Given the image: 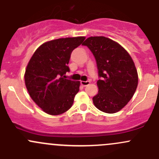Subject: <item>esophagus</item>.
Returning a JSON list of instances; mask_svg holds the SVG:
<instances>
[{
  "label": "esophagus",
  "instance_id": "1",
  "mask_svg": "<svg viewBox=\"0 0 159 159\" xmlns=\"http://www.w3.org/2000/svg\"><path fill=\"white\" fill-rule=\"evenodd\" d=\"M81 85L84 86V87H85V86H88L90 84V81H81Z\"/></svg>",
  "mask_w": 159,
  "mask_h": 159
}]
</instances>
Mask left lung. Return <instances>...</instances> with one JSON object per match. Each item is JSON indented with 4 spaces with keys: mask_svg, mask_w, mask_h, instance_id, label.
<instances>
[{
    "mask_svg": "<svg viewBox=\"0 0 159 159\" xmlns=\"http://www.w3.org/2000/svg\"><path fill=\"white\" fill-rule=\"evenodd\" d=\"M95 58L98 93L93 103L102 111L113 114L124 108L138 86V73L129 53L119 44L105 37H90L83 43Z\"/></svg>",
    "mask_w": 159,
    "mask_h": 159,
    "instance_id": "1",
    "label": "left lung"
}]
</instances>
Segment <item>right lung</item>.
<instances>
[{
    "label": "right lung",
    "mask_w": 159,
    "mask_h": 159,
    "mask_svg": "<svg viewBox=\"0 0 159 159\" xmlns=\"http://www.w3.org/2000/svg\"><path fill=\"white\" fill-rule=\"evenodd\" d=\"M84 37L59 38L40 46L28 62L25 85L32 100L48 115L67 111L79 91L80 82L65 78L70 54Z\"/></svg>",
    "instance_id": "right-lung-1"
}]
</instances>
